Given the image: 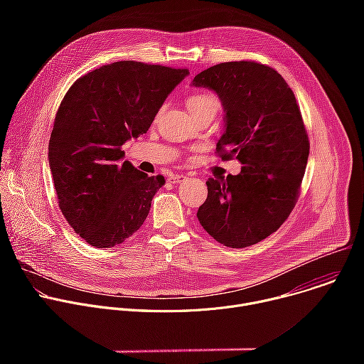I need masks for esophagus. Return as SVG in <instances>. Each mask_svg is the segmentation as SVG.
<instances>
[{
  "label": "esophagus",
  "mask_w": 364,
  "mask_h": 364,
  "mask_svg": "<svg viewBox=\"0 0 364 364\" xmlns=\"http://www.w3.org/2000/svg\"><path fill=\"white\" fill-rule=\"evenodd\" d=\"M184 180H186V176H183V174H170L168 176V183H173V184L181 183Z\"/></svg>",
  "instance_id": "34e87169"
}]
</instances>
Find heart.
Returning a JSON list of instances; mask_svg holds the SVG:
<instances>
[{
    "label": "heart",
    "instance_id": "1",
    "mask_svg": "<svg viewBox=\"0 0 364 364\" xmlns=\"http://www.w3.org/2000/svg\"><path fill=\"white\" fill-rule=\"evenodd\" d=\"M187 107L191 114L198 112L205 108H216L218 109V100L215 96L207 93H197L187 99Z\"/></svg>",
    "mask_w": 364,
    "mask_h": 364
}]
</instances>
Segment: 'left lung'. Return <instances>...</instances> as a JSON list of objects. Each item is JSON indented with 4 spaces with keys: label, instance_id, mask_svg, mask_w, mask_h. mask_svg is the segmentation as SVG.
I'll use <instances>...</instances> for the list:
<instances>
[{
    "label": "left lung",
    "instance_id": "1",
    "mask_svg": "<svg viewBox=\"0 0 364 364\" xmlns=\"http://www.w3.org/2000/svg\"><path fill=\"white\" fill-rule=\"evenodd\" d=\"M191 85L218 93L225 129L216 151L242 164L237 176L205 181L197 219L225 246L255 245L287 220L305 173L309 142L295 95L277 70L246 60L212 66Z\"/></svg>",
    "mask_w": 364,
    "mask_h": 364
}]
</instances>
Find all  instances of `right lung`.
Masks as SVG:
<instances>
[{
  "mask_svg": "<svg viewBox=\"0 0 364 364\" xmlns=\"http://www.w3.org/2000/svg\"><path fill=\"white\" fill-rule=\"evenodd\" d=\"M187 75V69L124 60L89 72L65 95L48 164L63 216L89 245H119L146 219L166 180L122 163V145L148 131Z\"/></svg>",
  "mask_w": 364,
  "mask_h": 364,
  "instance_id": "right-lung-1",
  "label": "right lung"
}]
</instances>
